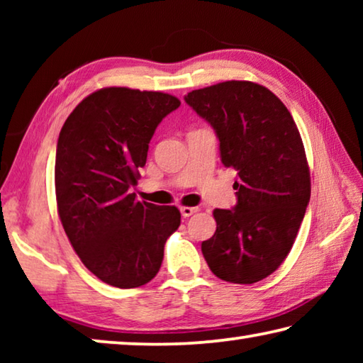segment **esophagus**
Here are the masks:
<instances>
[{"instance_id":"obj_1","label":"esophagus","mask_w":363,"mask_h":363,"mask_svg":"<svg viewBox=\"0 0 363 363\" xmlns=\"http://www.w3.org/2000/svg\"><path fill=\"white\" fill-rule=\"evenodd\" d=\"M196 211H199V208H195V206H181V214L184 218L192 216V214Z\"/></svg>"}]
</instances>
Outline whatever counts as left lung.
<instances>
[{
    "label": "left lung",
    "mask_w": 363,
    "mask_h": 363,
    "mask_svg": "<svg viewBox=\"0 0 363 363\" xmlns=\"http://www.w3.org/2000/svg\"><path fill=\"white\" fill-rule=\"evenodd\" d=\"M184 99L216 131L224 167L237 171V205L213 211L216 232L201 253L220 280L256 284L285 261L309 205L298 126L284 102L257 83L232 79Z\"/></svg>",
    "instance_id": "left-lung-1"
}]
</instances>
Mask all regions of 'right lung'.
I'll list each match as a JSON object with an SVG mask.
<instances>
[{"mask_svg":"<svg viewBox=\"0 0 363 363\" xmlns=\"http://www.w3.org/2000/svg\"><path fill=\"white\" fill-rule=\"evenodd\" d=\"M179 106L171 94L112 86L84 97L60 130L54 169L60 223L84 266L112 286L149 284L181 224L176 206L131 194L153 133Z\"/></svg>","mask_w":363,"mask_h":363,"instance_id":"1","label":"right lung"}]
</instances>
